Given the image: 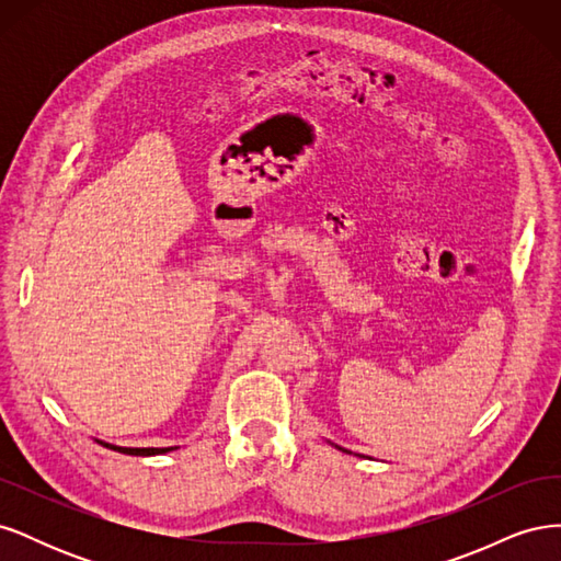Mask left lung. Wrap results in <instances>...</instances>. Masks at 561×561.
<instances>
[{
  "mask_svg": "<svg viewBox=\"0 0 561 561\" xmlns=\"http://www.w3.org/2000/svg\"><path fill=\"white\" fill-rule=\"evenodd\" d=\"M330 445H332V443H330ZM334 447H336V449H342V451H346V454H351V451H348V449H344V447H339V445H334Z\"/></svg>",
  "mask_w": 561,
  "mask_h": 561,
  "instance_id": "8db88e82",
  "label": "left lung"
}]
</instances>
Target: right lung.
Segmentation results:
<instances>
[{
    "instance_id": "right-lung-1",
    "label": "right lung",
    "mask_w": 561,
    "mask_h": 561,
    "mask_svg": "<svg viewBox=\"0 0 561 561\" xmlns=\"http://www.w3.org/2000/svg\"><path fill=\"white\" fill-rule=\"evenodd\" d=\"M95 443L107 447V449H114L118 454H128V456H159V454L173 451V447H118V445H112V443H103V439H95Z\"/></svg>"
}]
</instances>
